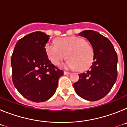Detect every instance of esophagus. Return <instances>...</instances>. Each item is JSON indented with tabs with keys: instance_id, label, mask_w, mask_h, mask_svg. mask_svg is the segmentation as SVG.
Returning a JSON list of instances; mask_svg holds the SVG:
<instances>
[{
	"instance_id": "esophagus-1",
	"label": "esophagus",
	"mask_w": 127,
	"mask_h": 127,
	"mask_svg": "<svg viewBox=\"0 0 127 127\" xmlns=\"http://www.w3.org/2000/svg\"><path fill=\"white\" fill-rule=\"evenodd\" d=\"M64 74L65 75H68V74H70V72H69L64 71Z\"/></svg>"
}]
</instances>
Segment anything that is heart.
I'll use <instances>...</instances> for the list:
<instances>
[{"instance_id":"1","label":"heart","mask_w":127,"mask_h":127,"mask_svg":"<svg viewBox=\"0 0 127 127\" xmlns=\"http://www.w3.org/2000/svg\"><path fill=\"white\" fill-rule=\"evenodd\" d=\"M45 49L48 57L55 65H58L65 57L68 58L63 67L66 69L85 70L88 69L94 60L92 46L85 39L76 36L57 39V43L48 42Z\"/></svg>"}]
</instances>
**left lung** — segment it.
<instances>
[{"instance_id":"1","label":"left lung","mask_w":127,"mask_h":127,"mask_svg":"<svg viewBox=\"0 0 127 127\" xmlns=\"http://www.w3.org/2000/svg\"><path fill=\"white\" fill-rule=\"evenodd\" d=\"M88 39L94 51V62L86 72L79 74L73 84L76 94L89 101H96L107 95L117 79L118 57L107 38L96 31L84 30L79 33Z\"/></svg>"}]
</instances>
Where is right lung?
I'll return each instance as SVG.
<instances>
[{
    "mask_svg": "<svg viewBox=\"0 0 127 127\" xmlns=\"http://www.w3.org/2000/svg\"><path fill=\"white\" fill-rule=\"evenodd\" d=\"M50 36L42 32L30 33L20 39L12 57V79L15 88L27 99L42 102L55 94L64 71L51 62L45 46Z\"/></svg>",
    "mask_w": 127,
    "mask_h": 127,
    "instance_id": "1",
    "label": "right lung"
}]
</instances>
